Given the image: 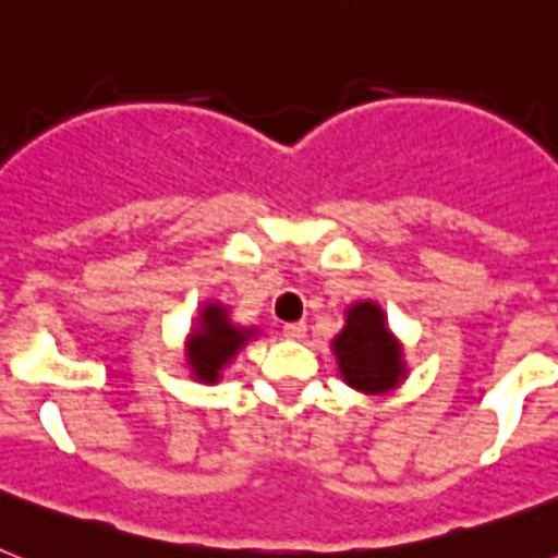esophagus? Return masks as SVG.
<instances>
[{
    "instance_id": "1",
    "label": "esophagus",
    "mask_w": 558,
    "mask_h": 558,
    "mask_svg": "<svg viewBox=\"0 0 558 558\" xmlns=\"http://www.w3.org/2000/svg\"><path fill=\"white\" fill-rule=\"evenodd\" d=\"M282 335L288 340H302L304 335H307V324L304 322H295V324H284L282 327Z\"/></svg>"
}]
</instances>
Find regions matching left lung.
I'll list each match as a JSON object with an SVG mask.
<instances>
[{
    "label": "left lung",
    "instance_id": "left-lung-1",
    "mask_svg": "<svg viewBox=\"0 0 558 558\" xmlns=\"http://www.w3.org/2000/svg\"><path fill=\"white\" fill-rule=\"evenodd\" d=\"M340 377L363 393H386L405 379L402 347L386 324V313L374 302L347 310V324L332 340Z\"/></svg>",
    "mask_w": 558,
    "mask_h": 558
}]
</instances>
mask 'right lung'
<instances>
[{
	"instance_id": "obj_1",
	"label": "right lung",
	"mask_w": 558,
	"mask_h": 558,
	"mask_svg": "<svg viewBox=\"0 0 558 558\" xmlns=\"http://www.w3.org/2000/svg\"><path fill=\"white\" fill-rule=\"evenodd\" d=\"M256 335V329H240L229 322V310L211 302L201 310L198 327L186 340V366L201 383H218L226 363Z\"/></svg>"
}]
</instances>
